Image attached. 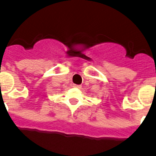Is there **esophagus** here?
<instances>
[{
    "label": "esophagus",
    "mask_w": 156,
    "mask_h": 156,
    "mask_svg": "<svg viewBox=\"0 0 156 156\" xmlns=\"http://www.w3.org/2000/svg\"><path fill=\"white\" fill-rule=\"evenodd\" d=\"M73 87H74V88H81V85H78V84H73Z\"/></svg>",
    "instance_id": "obj_1"
}]
</instances>
